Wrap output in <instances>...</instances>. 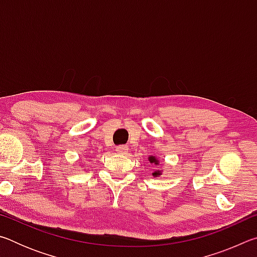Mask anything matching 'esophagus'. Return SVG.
<instances>
[{
	"label": "esophagus",
	"instance_id": "esophagus-1",
	"mask_svg": "<svg viewBox=\"0 0 257 257\" xmlns=\"http://www.w3.org/2000/svg\"><path fill=\"white\" fill-rule=\"evenodd\" d=\"M116 152H118L119 154H122V155H125L128 153V146L125 145H120L116 147Z\"/></svg>",
	"mask_w": 257,
	"mask_h": 257
}]
</instances>
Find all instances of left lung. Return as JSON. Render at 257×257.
Returning <instances> with one entry per match:
<instances>
[{
  "label": "left lung",
  "instance_id": "obj_1",
  "mask_svg": "<svg viewBox=\"0 0 257 257\" xmlns=\"http://www.w3.org/2000/svg\"><path fill=\"white\" fill-rule=\"evenodd\" d=\"M150 162L151 163H154V164H159V162H160V161L158 160V159H156V158H154V156H150ZM160 173H161V171H155L154 173H153V176L154 177H158V176H160Z\"/></svg>",
  "mask_w": 257,
  "mask_h": 257
}]
</instances>
